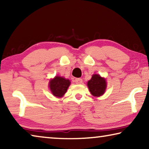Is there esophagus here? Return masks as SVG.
I'll list each match as a JSON object with an SVG mask.
<instances>
[{"label":"esophagus","mask_w":149,"mask_h":149,"mask_svg":"<svg viewBox=\"0 0 149 149\" xmlns=\"http://www.w3.org/2000/svg\"><path fill=\"white\" fill-rule=\"evenodd\" d=\"M75 84H81L83 81H82V79L81 78H76L75 79Z\"/></svg>","instance_id":"obj_1"}]
</instances>
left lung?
Masks as SVG:
<instances>
[{
	"instance_id": "left-lung-1",
	"label": "left lung",
	"mask_w": 149,
	"mask_h": 149,
	"mask_svg": "<svg viewBox=\"0 0 149 149\" xmlns=\"http://www.w3.org/2000/svg\"><path fill=\"white\" fill-rule=\"evenodd\" d=\"M87 86L91 95L95 97H100L104 94L107 88L106 80L100 75L93 74L91 79L87 82Z\"/></svg>"
}]
</instances>
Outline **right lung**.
Segmentation results:
<instances>
[{"instance_id": "right-lung-1", "label": "right lung", "mask_w": 149, "mask_h": 149, "mask_svg": "<svg viewBox=\"0 0 149 149\" xmlns=\"http://www.w3.org/2000/svg\"><path fill=\"white\" fill-rule=\"evenodd\" d=\"M70 85L69 79L60 76H56L54 79H50L49 82V87L52 93L57 97H62L63 96Z\"/></svg>"}]
</instances>
